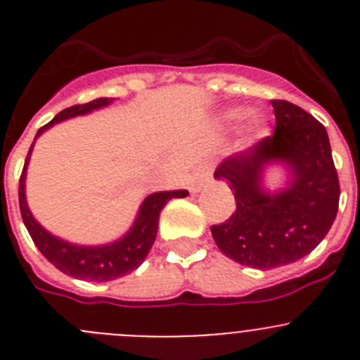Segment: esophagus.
I'll return each instance as SVG.
<instances>
[{
	"label": "esophagus",
	"instance_id": "obj_1",
	"mask_svg": "<svg viewBox=\"0 0 360 360\" xmlns=\"http://www.w3.org/2000/svg\"><path fill=\"white\" fill-rule=\"evenodd\" d=\"M209 176H210L209 171L198 169L196 173L193 174V186H191V191H193V193H198V191H200V187H202L203 184L209 180Z\"/></svg>",
	"mask_w": 360,
	"mask_h": 360
}]
</instances>
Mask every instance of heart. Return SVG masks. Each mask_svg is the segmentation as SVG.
Returning <instances> with one entry per match:
<instances>
[{
    "label": "heart",
    "instance_id": "1",
    "mask_svg": "<svg viewBox=\"0 0 360 360\" xmlns=\"http://www.w3.org/2000/svg\"><path fill=\"white\" fill-rule=\"evenodd\" d=\"M246 114H248V112H246V108H240V107L229 108V110L223 114V120H225L226 123H237V121L245 120ZM248 131L253 135V137H259V135H262L264 131H266V120H264L262 115L253 114L252 117H250Z\"/></svg>",
    "mask_w": 360,
    "mask_h": 360
}]
</instances>
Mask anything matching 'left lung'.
<instances>
[{"mask_svg":"<svg viewBox=\"0 0 360 360\" xmlns=\"http://www.w3.org/2000/svg\"><path fill=\"white\" fill-rule=\"evenodd\" d=\"M271 137L225 158L214 171L236 196V212L212 225L217 248L229 259L257 269L296 262L328 233L339 209V178L330 141L314 115L285 100H273ZM288 167L283 190L263 189L269 163Z\"/></svg>","mask_w":360,"mask_h":360,"instance_id":"8db88e82","label":"left lung"}]
</instances>
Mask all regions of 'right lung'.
Segmentation results:
<instances>
[{"instance_id": "1", "label": "right lung", "mask_w": 360, "mask_h": 360, "mask_svg": "<svg viewBox=\"0 0 360 360\" xmlns=\"http://www.w3.org/2000/svg\"><path fill=\"white\" fill-rule=\"evenodd\" d=\"M112 101H114V98H98V100L89 101V103L72 105V107L64 108L48 124H44L37 131L35 139L42 131L51 128L53 124L69 120V117L85 115L101 107H107ZM32 148H34V144L30 146V151L25 160V167H22L21 178H19V209H21L22 221H25L26 230H28L30 237L34 239L39 252L55 268L60 269L65 275L75 276V278L92 280V282H107V280H114L128 275V273L139 268L148 253H150L151 246L155 243V237H157L160 210L173 198H186L189 194L187 191H160V193L150 194V196L144 198L143 205H141L139 212H137V217H135L131 229L121 239L101 246L72 245V243L58 239V237L49 233L46 229H42L39 225V221H35V217L30 212L28 203H26L25 182Z\"/></svg>"}]
</instances>
